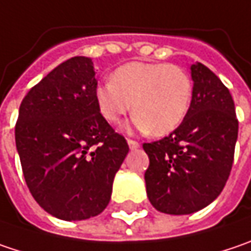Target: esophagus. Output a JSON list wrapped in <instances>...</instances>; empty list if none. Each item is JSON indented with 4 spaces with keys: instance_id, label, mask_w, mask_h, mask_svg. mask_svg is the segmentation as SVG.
Returning a JSON list of instances; mask_svg holds the SVG:
<instances>
[{
    "instance_id": "1",
    "label": "esophagus",
    "mask_w": 251,
    "mask_h": 251,
    "mask_svg": "<svg viewBox=\"0 0 251 251\" xmlns=\"http://www.w3.org/2000/svg\"><path fill=\"white\" fill-rule=\"evenodd\" d=\"M127 145H129V148H130V149H138V148L140 146L139 142H136V140H133V139H127Z\"/></svg>"
}]
</instances>
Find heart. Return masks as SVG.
Wrapping results in <instances>:
<instances>
[{
    "label": "heart",
    "instance_id": "heart-1",
    "mask_svg": "<svg viewBox=\"0 0 251 251\" xmlns=\"http://www.w3.org/2000/svg\"><path fill=\"white\" fill-rule=\"evenodd\" d=\"M192 96L189 72L163 62H127L95 89L98 109L108 122L118 124L133 106V125L155 136L168 135L183 122Z\"/></svg>",
    "mask_w": 251,
    "mask_h": 251
}]
</instances>
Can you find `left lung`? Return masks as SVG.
<instances>
[{"label": "left lung", "mask_w": 251, "mask_h": 251, "mask_svg": "<svg viewBox=\"0 0 251 251\" xmlns=\"http://www.w3.org/2000/svg\"><path fill=\"white\" fill-rule=\"evenodd\" d=\"M193 96L183 122L163 139L143 143L146 193L156 210L190 214L210 204L227 182L239 121L228 89L203 64L190 67Z\"/></svg>", "instance_id": "8db88e82"}]
</instances>
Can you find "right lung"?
I'll list each match as a JSON object with an SVG mask.
<instances>
[{
	"mask_svg": "<svg viewBox=\"0 0 251 251\" xmlns=\"http://www.w3.org/2000/svg\"><path fill=\"white\" fill-rule=\"evenodd\" d=\"M92 61L74 56L29 89L20 106L15 143L37 203L62 220L102 213L126 139L100 115Z\"/></svg>",
	"mask_w": 251,
	"mask_h": 251,
	"instance_id": "1",
	"label": "right lung"
}]
</instances>
